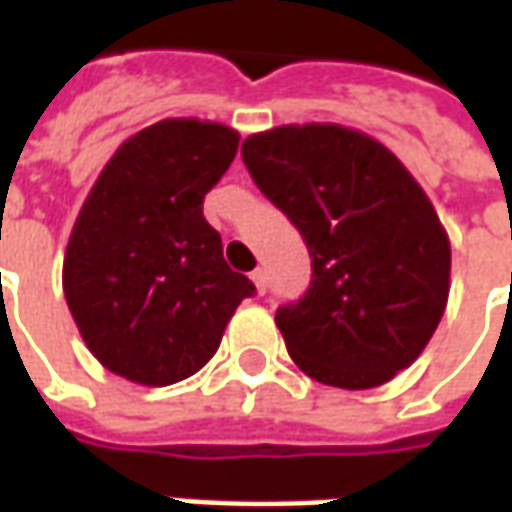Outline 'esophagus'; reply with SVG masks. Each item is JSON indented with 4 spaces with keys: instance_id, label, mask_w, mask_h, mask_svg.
Wrapping results in <instances>:
<instances>
[{
    "instance_id": "esophagus-1",
    "label": "esophagus",
    "mask_w": 512,
    "mask_h": 512,
    "mask_svg": "<svg viewBox=\"0 0 512 512\" xmlns=\"http://www.w3.org/2000/svg\"><path fill=\"white\" fill-rule=\"evenodd\" d=\"M252 283H255L257 294H266V271L263 269L252 271Z\"/></svg>"
}]
</instances>
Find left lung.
<instances>
[{
  "label": "left lung",
  "instance_id": "obj_1",
  "mask_svg": "<svg viewBox=\"0 0 512 512\" xmlns=\"http://www.w3.org/2000/svg\"><path fill=\"white\" fill-rule=\"evenodd\" d=\"M241 154L311 252L308 294L274 316L288 356L328 387L392 381L429 344L451 288L429 196L387 145L347 125H277Z\"/></svg>",
  "mask_w": 512,
  "mask_h": 512
}]
</instances>
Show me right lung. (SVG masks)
Returning <instances> with one entry per match:
<instances>
[{"instance_id": "add662e5", "label": "right lung", "mask_w": 512, "mask_h": 512, "mask_svg": "<svg viewBox=\"0 0 512 512\" xmlns=\"http://www.w3.org/2000/svg\"><path fill=\"white\" fill-rule=\"evenodd\" d=\"M238 142L229 125L170 117L125 139L100 170L66 243L64 297L109 373L142 387L190 378L255 294L204 218Z\"/></svg>"}]
</instances>
